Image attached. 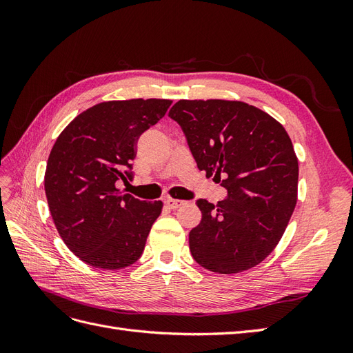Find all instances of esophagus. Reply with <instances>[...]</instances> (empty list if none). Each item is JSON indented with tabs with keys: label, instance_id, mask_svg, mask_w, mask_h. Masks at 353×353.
I'll list each match as a JSON object with an SVG mask.
<instances>
[{
	"label": "esophagus",
	"instance_id": "34e87169",
	"mask_svg": "<svg viewBox=\"0 0 353 353\" xmlns=\"http://www.w3.org/2000/svg\"><path fill=\"white\" fill-rule=\"evenodd\" d=\"M165 205L169 208V209H178L179 206L184 205L183 200H176V199H166L165 200Z\"/></svg>",
	"mask_w": 353,
	"mask_h": 353
}]
</instances>
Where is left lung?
<instances>
[{
	"instance_id": "1",
	"label": "left lung",
	"mask_w": 353,
	"mask_h": 353,
	"mask_svg": "<svg viewBox=\"0 0 353 353\" xmlns=\"http://www.w3.org/2000/svg\"><path fill=\"white\" fill-rule=\"evenodd\" d=\"M179 123L200 170L227 188L225 200H197L201 221L190 231L194 261L237 274L261 263L281 240L297 201L299 163L284 126L243 101L179 100Z\"/></svg>"
}]
</instances>
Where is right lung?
<instances>
[{"instance_id": "obj_1", "label": "right lung", "mask_w": 353, "mask_h": 353, "mask_svg": "<svg viewBox=\"0 0 353 353\" xmlns=\"http://www.w3.org/2000/svg\"><path fill=\"white\" fill-rule=\"evenodd\" d=\"M170 100L104 101L61 131L48 156L44 187L60 237L94 268L121 270L140 259L163 203L123 194L140 135L165 116Z\"/></svg>"}]
</instances>
